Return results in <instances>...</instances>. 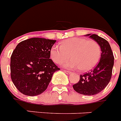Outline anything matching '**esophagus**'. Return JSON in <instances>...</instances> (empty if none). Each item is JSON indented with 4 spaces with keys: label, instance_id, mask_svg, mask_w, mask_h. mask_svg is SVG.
<instances>
[{
    "label": "esophagus",
    "instance_id": "esophagus-1",
    "mask_svg": "<svg viewBox=\"0 0 121 121\" xmlns=\"http://www.w3.org/2000/svg\"><path fill=\"white\" fill-rule=\"evenodd\" d=\"M63 71H64V72H65V73H66V74H70L71 73H72V72H70V71H67V70H63Z\"/></svg>",
    "mask_w": 121,
    "mask_h": 121
}]
</instances>
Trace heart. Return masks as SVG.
Returning a JSON list of instances; mask_svg holds the SVG:
<instances>
[{
  "label": "heart",
  "instance_id": "b5f03b06",
  "mask_svg": "<svg viewBox=\"0 0 121 121\" xmlns=\"http://www.w3.org/2000/svg\"><path fill=\"white\" fill-rule=\"evenodd\" d=\"M54 63H61L72 57L73 59L62 63L65 68L78 69L87 72L95 67L101 57V48L96 41L83 38H72L60 43V47L54 45L50 51Z\"/></svg>",
  "mask_w": 121,
  "mask_h": 121
}]
</instances>
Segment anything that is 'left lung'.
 Wrapping results in <instances>:
<instances>
[{"label": "left lung", "instance_id": "1", "mask_svg": "<svg viewBox=\"0 0 121 121\" xmlns=\"http://www.w3.org/2000/svg\"><path fill=\"white\" fill-rule=\"evenodd\" d=\"M90 38L100 45L101 50L100 60L91 72L80 75V79L73 88L78 93L85 95L97 94L103 90L110 81L114 64V57L111 47L106 39L98 35L88 34Z\"/></svg>", "mask_w": 121, "mask_h": 121}]
</instances>
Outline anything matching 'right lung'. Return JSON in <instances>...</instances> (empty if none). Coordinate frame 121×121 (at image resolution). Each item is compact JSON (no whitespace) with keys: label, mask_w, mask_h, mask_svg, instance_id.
I'll return each instance as SVG.
<instances>
[{"label":"right lung","mask_w":121,"mask_h":121,"mask_svg":"<svg viewBox=\"0 0 121 121\" xmlns=\"http://www.w3.org/2000/svg\"><path fill=\"white\" fill-rule=\"evenodd\" d=\"M56 40L33 38L19 43L11 57V77L20 92L29 96L47 90L53 74L60 69L50 59Z\"/></svg>","instance_id":"add662e5"}]
</instances>
